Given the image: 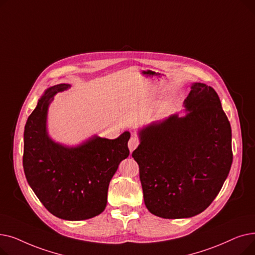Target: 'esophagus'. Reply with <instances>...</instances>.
I'll list each match as a JSON object with an SVG mask.
<instances>
[{
    "instance_id": "obj_1",
    "label": "esophagus",
    "mask_w": 255,
    "mask_h": 255,
    "mask_svg": "<svg viewBox=\"0 0 255 255\" xmlns=\"http://www.w3.org/2000/svg\"><path fill=\"white\" fill-rule=\"evenodd\" d=\"M138 143H139V140H138V138H137L136 136H132V137L129 139V141H128V148H129V150H130L131 153L137 148Z\"/></svg>"
}]
</instances>
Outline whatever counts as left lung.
<instances>
[{
  "label": "left lung",
  "mask_w": 255,
  "mask_h": 255,
  "mask_svg": "<svg viewBox=\"0 0 255 255\" xmlns=\"http://www.w3.org/2000/svg\"><path fill=\"white\" fill-rule=\"evenodd\" d=\"M184 107L183 117L173 114L139 129L132 153L146 209L165 219L205 211L233 163L232 128L215 90L193 83Z\"/></svg>",
  "instance_id": "1"
}]
</instances>
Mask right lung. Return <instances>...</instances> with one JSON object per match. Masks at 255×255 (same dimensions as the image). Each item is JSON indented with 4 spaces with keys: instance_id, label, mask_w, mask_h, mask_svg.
Masks as SVG:
<instances>
[{
    "instance_id": "obj_1",
    "label": "right lung",
    "mask_w": 255,
    "mask_h": 255,
    "mask_svg": "<svg viewBox=\"0 0 255 255\" xmlns=\"http://www.w3.org/2000/svg\"><path fill=\"white\" fill-rule=\"evenodd\" d=\"M70 87H50L38 100L24 126L22 163L26 181L52 215L79 221L104 211L110 182L129 156L130 132L115 139L93 135L77 145L53 140L47 131L48 107L57 93Z\"/></svg>"
}]
</instances>
